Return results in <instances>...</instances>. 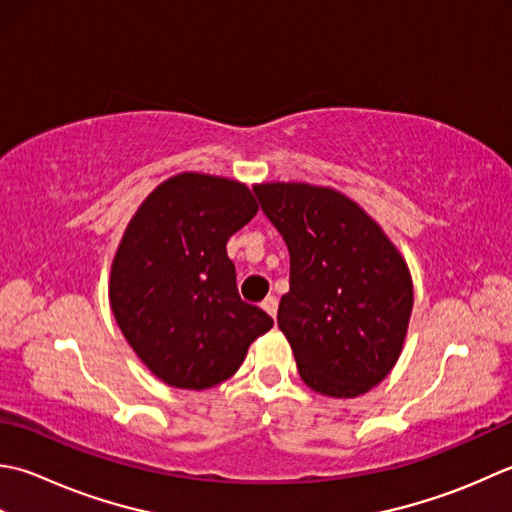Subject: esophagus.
<instances>
[{
  "instance_id": "esophagus-1",
  "label": "esophagus",
  "mask_w": 512,
  "mask_h": 512,
  "mask_svg": "<svg viewBox=\"0 0 512 512\" xmlns=\"http://www.w3.org/2000/svg\"><path fill=\"white\" fill-rule=\"evenodd\" d=\"M277 306H279V302H277V297H273V295L266 297L264 302H262V308H264L266 313H268L270 317H273V319H275V315H277Z\"/></svg>"
}]
</instances>
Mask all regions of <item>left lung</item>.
Instances as JSON below:
<instances>
[{"label":"left lung","instance_id":"left-lung-1","mask_svg":"<svg viewBox=\"0 0 512 512\" xmlns=\"http://www.w3.org/2000/svg\"><path fill=\"white\" fill-rule=\"evenodd\" d=\"M255 195L288 246L290 290L277 324L299 377L328 397L368 393L402 353L413 310L406 262L337 190L262 184Z\"/></svg>","mask_w":512,"mask_h":512}]
</instances>
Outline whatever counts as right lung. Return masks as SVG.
<instances>
[{
	"label": "right lung",
	"instance_id": "1",
	"mask_svg": "<svg viewBox=\"0 0 512 512\" xmlns=\"http://www.w3.org/2000/svg\"><path fill=\"white\" fill-rule=\"evenodd\" d=\"M257 213L250 190L182 173L157 186L128 224L110 268V308L126 342L164 384L204 390L242 366L273 326L242 302L226 242Z\"/></svg>",
	"mask_w": 512,
	"mask_h": 512
}]
</instances>
